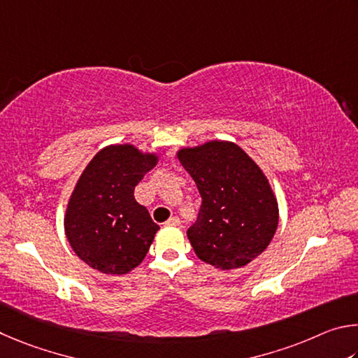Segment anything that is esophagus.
Returning <instances> with one entry per match:
<instances>
[{
	"mask_svg": "<svg viewBox=\"0 0 358 358\" xmlns=\"http://www.w3.org/2000/svg\"><path fill=\"white\" fill-rule=\"evenodd\" d=\"M165 224H166V227H179V224H180V220H179L178 217H169L168 220L165 222Z\"/></svg>",
	"mask_w": 358,
	"mask_h": 358,
	"instance_id": "esophagus-1",
	"label": "esophagus"
}]
</instances>
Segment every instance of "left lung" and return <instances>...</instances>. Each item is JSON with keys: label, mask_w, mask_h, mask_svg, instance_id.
Here are the masks:
<instances>
[{"label": "left lung", "mask_w": 358, "mask_h": 358, "mask_svg": "<svg viewBox=\"0 0 358 358\" xmlns=\"http://www.w3.org/2000/svg\"><path fill=\"white\" fill-rule=\"evenodd\" d=\"M178 159L203 199L196 223L187 231L198 258L222 271L258 258L280 220L277 196L258 163L227 140L180 148Z\"/></svg>", "instance_id": "left-lung-1"}]
</instances>
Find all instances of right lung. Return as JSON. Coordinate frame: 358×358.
<instances>
[{
    "label": "right lung",
    "mask_w": 358,
    "mask_h": 358,
    "mask_svg": "<svg viewBox=\"0 0 358 358\" xmlns=\"http://www.w3.org/2000/svg\"><path fill=\"white\" fill-rule=\"evenodd\" d=\"M157 162V152L122 143L100 149L83 169L69 198L64 231L87 266L124 275L141 264L160 227L134 192Z\"/></svg>",
    "instance_id": "add662e5"
}]
</instances>
